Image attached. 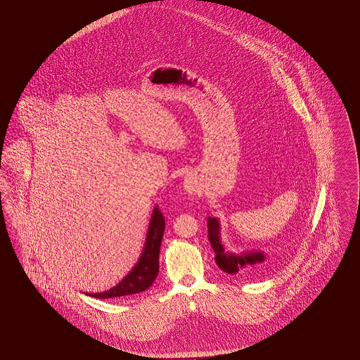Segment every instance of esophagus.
I'll use <instances>...</instances> for the list:
<instances>
[{"label":"esophagus","instance_id":"obj_1","mask_svg":"<svg viewBox=\"0 0 360 360\" xmlns=\"http://www.w3.org/2000/svg\"><path fill=\"white\" fill-rule=\"evenodd\" d=\"M185 188H188V193L195 191V190H194V185H193V182H186V186H185Z\"/></svg>","mask_w":360,"mask_h":360}]
</instances>
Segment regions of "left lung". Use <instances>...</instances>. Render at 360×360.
Returning <instances> with one entry per match:
<instances>
[{
	"instance_id": "1",
	"label": "left lung",
	"mask_w": 360,
	"mask_h": 360,
	"mask_svg": "<svg viewBox=\"0 0 360 360\" xmlns=\"http://www.w3.org/2000/svg\"><path fill=\"white\" fill-rule=\"evenodd\" d=\"M207 229H209V241L214 251V260L217 266L228 274L241 273L245 269H257L259 264L264 262V255L262 252H248L243 255H235L226 252L224 250L223 244L220 241V225L219 221L213 217L207 220Z\"/></svg>"
}]
</instances>
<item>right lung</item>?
Masks as SVG:
<instances>
[{"mask_svg":"<svg viewBox=\"0 0 360 360\" xmlns=\"http://www.w3.org/2000/svg\"><path fill=\"white\" fill-rule=\"evenodd\" d=\"M165 231V217L163 213L159 210V207H155L153 213V219L148 228L146 247L141 254L140 260L137 262L134 270L127 275L119 285H116L110 290L97 292V294H89L94 298H117L124 295L137 294L141 291L147 290L153 283L155 278L159 273V251H160V243L163 238Z\"/></svg>","mask_w":360,"mask_h":360,"instance_id":"right-lung-1","label":"right lung"}]
</instances>
